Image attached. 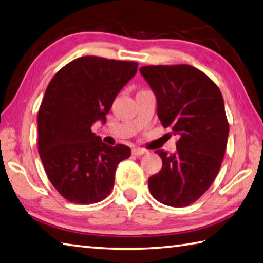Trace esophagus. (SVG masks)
Wrapping results in <instances>:
<instances>
[{"instance_id":"obj_1","label":"esophagus","mask_w":263,"mask_h":263,"mask_svg":"<svg viewBox=\"0 0 263 263\" xmlns=\"http://www.w3.org/2000/svg\"><path fill=\"white\" fill-rule=\"evenodd\" d=\"M133 154H134L135 156H142V155L147 154V150L141 149V148H134L133 149Z\"/></svg>"}]
</instances>
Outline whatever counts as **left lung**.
<instances>
[{
	"label": "left lung",
	"instance_id": "8db88e82",
	"mask_svg": "<svg viewBox=\"0 0 263 263\" xmlns=\"http://www.w3.org/2000/svg\"><path fill=\"white\" fill-rule=\"evenodd\" d=\"M140 72L156 97L162 126L179 135L174 154L155 152L163 165L149 177V190L160 203L184 208L199 199L220 170L230 132L221 92L205 73L185 64Z\"/></svg>",
	"mask_w": 263,
	"mask_h": 263
}]
</instances>
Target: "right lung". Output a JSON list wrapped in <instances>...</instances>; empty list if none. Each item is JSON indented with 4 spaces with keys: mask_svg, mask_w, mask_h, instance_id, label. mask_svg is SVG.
Segmentation results:
<instances>
[{
    "mask_svg": "<svg viewBox=\"0 0 263 263\" xmlns=\"http://www.w3.org/2000/svg\"><path fill=\"white\" fill-rule=\"evenodd\" d=\"M136 72L134 62L86 55L59 70L47 86L37 119L38 152L51 184L72 203L105 199L119 163L130 156L127 145L103 143L92 126L106 123L114 99Z\"/></svg>",
    "mask_w": 263,
    "mask_h": 263,
    "instance_id": "right-lung-1",
    "label": "right lung"
}]
</instances>
